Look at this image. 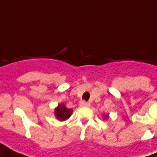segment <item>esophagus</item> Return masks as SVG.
I'll return each instance as SVG.
<instances>
[{
    "instance_id": "1",
    "label": "esophagus",
    "mask_w": 157,
    "mask_h": 157,
    "mask_svg": "<svg viewBox=\"0 0 157 157\" xmlns=\"http://www.w3.org/2000/svg\"><path fill=\"white\" fill-rule=\"evenodd\" d=\"M80 106H81V107H90V103H86V101L81 100V102H80Z\"/></svg>"
}]
</instances>
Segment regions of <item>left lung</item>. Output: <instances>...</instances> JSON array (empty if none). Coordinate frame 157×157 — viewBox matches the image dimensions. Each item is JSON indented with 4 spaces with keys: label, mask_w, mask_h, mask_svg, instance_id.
<instances>
[{
    "label": "left lung",
    "mask_w": 157,
    "mask_h": 157,
    "mask_svg": "<svg viewBox=\"0 0 157 157\" xmlns=\"http://www.w3.org/2000/svg\"><path fill=\"white\" fill-rule=\"evenodd\" d=\"M107 117H108V115H106V116L104 117V119H107Z\"/></svg>",
    "instance_id": "obj_1"
}]
</instances>
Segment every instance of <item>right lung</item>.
<instances>
[{
    "label": "right lung",
    "instance_id": "right-lung-1",
    "mask_svg": "<svg viewBox=\"0 0 157 157\" xmlns=\"http://www.w3.org/2000/svg\"><path fill=\"white\" fill-rule=\"evenodd\" d=\"M71 113H72V109H68L63 103L59 104V106L54 109L55 117L57 119L61 121L68 119L69 117H71Z\"/></svg>",
    "mask_w": 157,
    "mask_h": 157
}]
</instances>
